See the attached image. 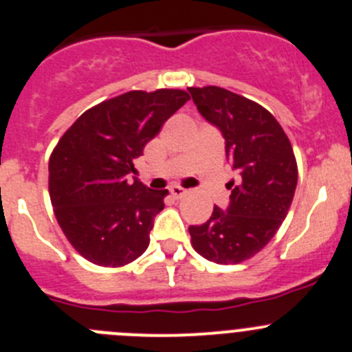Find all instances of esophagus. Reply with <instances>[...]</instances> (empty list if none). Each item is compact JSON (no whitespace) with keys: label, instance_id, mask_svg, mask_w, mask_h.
I'll return each mask as SVG.
<instances>
[{"label":"esophagus","instance_id":"1","mask_svg":"<svg viewBox=\"0 0 352 352\" xmlns=\"http://www.w3.org/2000/svg\"><path fill=\"white\" fill-rule=\"evenodd\" d=\"M170 194H172V197H175V199H180V197L186 196L187 190L180 186H172L170 187Z\"/></svg>","mask_w":352,"mask_h":352}]
</instances>
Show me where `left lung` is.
<instances>
[{"instance_id": "obj_1", "label": "left lung", "mask_w": 352, "mask_h": 352, "mask_svg": "<svg viewBox=\"0 0 352 352\" xmlns=\"http://www.w3.org/2000/svg\"><path fill=\"white\" fill-rule=\"evenodd\" d=\"M189 93L197 111L221 132L227 160L241 175L228 182L227 211L214 206L210 220L190 225V242L210 261L237 265L280 228L298 186V163L284 129L261 104L217 85Z\"/></svg>"}]
</instances>
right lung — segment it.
Returning a JSON list of instances; mask_svg holds the SVG:
<instances>
[{
  "label": "right lung",
  "mask_w": 352,
  "mask_h": 352,
  "mask_svg": "<svg viewBox=\"0 0 352 352\" xmlns=\"http://www.w3.org/2000/svg\"><path fill=\"white\" fill-rule=\"evenodd\" d=\"M180 89L129 91L84 111L50 158L54 217L78 254L100 267H124L149 245L168 190L142 186L134 160L189 101Z\"/></svg>",
  "instance_id": "right-lung-1"
}]
</instances>
